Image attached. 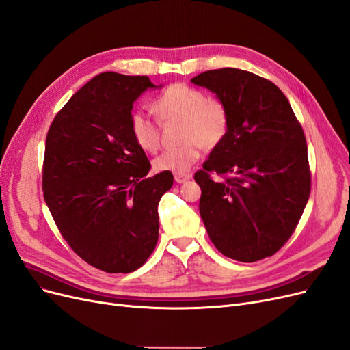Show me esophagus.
Instances as JSON below:
<instances>
[{
    "label": "esophagus",
    "instance_id": "obj_1",
    "mask_svg": "<svg viewBox=\"0 0 350 350\" xmlns=\"http://www.w3.org/2000/svg\"><path fill=\"white\" fill-rule=\"evenodd\" d=\"M189 178H191V175H188V174H175V181L178 184H184L185 181H188Z\"/></svg>",
    "mask_w": 350,
    "mask_h": 350
}]
</instances>
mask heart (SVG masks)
<instances>
[{"mask_svg":"<svg viewBox=\"0 0 350 350\" xmlns=\"http://www.w3.org/2000/svg\"><path fill=\"white\" fill-rule=\"evenodd\" d=\"M161 120L183 121L181 146L169 147L154 159V169L161 172L184 174L201 154V146L215 147L228 130V112L220 102L208 99L207 94L187 84L169 86L153 102ZM130 133L135 144L146 152H154L161 142L159 126L143 111L130 116Z\"/></svg>","mask_w":350,"mask_h":350,"instance_id":"heart-1","label":"heart"}]
</instances>
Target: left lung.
Masks as SVG:
<instances>
[{
    "mask_svg": "<svg viewBox=\"0 0 350 350\" xmlns=\"http://www.w3.org/2000/svg\"><path fill=\"white\" fill-rule=\"evenodd\" d=\"M191 83L215 93L228 112L225 137L194 175L208 238L232 260L270 257L291 238L310 198L302 126L282 90L257 74L220 68ZM210 172L226 179L213 182Z\"/></svg>",
    "mask_w": 350,
    "mask_h": 350,
    "instance_id": "1",
    "label": "left lung"
}]
</instances>
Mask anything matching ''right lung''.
<instances>
[{"label":"right lung","instance_id":"obj_1","mask_svg":"<svg viewBox=\"0 0 350 350\" xmlns=\"http://www.w3.org/2000/svg\"><path fill=\"white\" fill-rule=\"evenodd\" d=\"M147 76L93 77L64 105L45 143V203L72 251L107 273L142 267L159 238L157 206L174 175L147 176L150 162L130 133Z\"/></svg>","mask_w":350,"mask_h":350}]
</instances>
